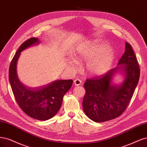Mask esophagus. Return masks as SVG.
<instances>
[{
  "label": "esophagus",
  "instance_id": "1",
  "mask_svg": "<svg viewBox=\"0 0 147 147\" xmlns=\"http://www.w3.org/2000/svg\"><path fill=\"white\" fill-rule=\"evenodd\" d=\"M74 84L76 86H79L82 84V80L80 79H77L74 80Z\"/></svg>",
  "mask_w": 147,
  "mask_h": 147
}]
</instances>
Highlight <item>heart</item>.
<instances>
[{
  "label": "heart",
  "instance_id": "b5f03b06",
  "mask_svg": "<svg viewBox=\"0 0 147 147\" xmlns=\"http://www.w3.org/2000/svg\"><path fill=\"white\" fill-rule=\"evenodd\" d=\"M75 56L78 59L88 60L86 69L90 74L102 76L111 69L115 51L106 41L93 40L80 46L75 52ZM77 65L76 61H73L69 67L74 70Z\"/></svg>",
  "mask_w": 147,
  "mask_h": 147
}]
</instances>
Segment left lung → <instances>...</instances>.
<instances>
[{"instance_id":"left-lung-1","label":"left lung","mask_w":147,"mask_h":147,"mask_svg":"<svg viewBox=\"0 0 147 147\" xmlns=\"http://www.w3.org/2000/svg\"><path fill=\"white\" fill-rule=\"evenodd\" d=\"M117 72L124 76L120 84L113 78ZM140 68L132 46L126 42L125 51L118 66L103 76L87 79L82 105L86 115L94 122H104L119 117L128 106L137 86Z\"/></svg>"}]
</instances>
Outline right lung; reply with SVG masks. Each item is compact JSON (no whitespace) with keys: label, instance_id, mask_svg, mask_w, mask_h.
Returning a JSON list of instances; mask_svg holds the SVG:
<instances>
[{"label":"right lung","instance_id":"1","mask_svg":"<svg viewBox=\"0 0 147 147\" xmlns=\"http://www.w3.org/2000/svg\"><path fill=\"white\" fill-rule=\"evenodd\" d=\"M40 43L37 38H31L20 46L10 63L9 80L19 106L26 114L38 120H47L58 112L65 94L71 87L73 80H57L47 86L36 88L24 85L18 77L17 63L21 52Z\"/></svg>","mask_w":147,"mask_h":147}]
</instances>
